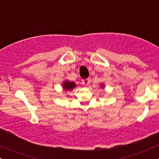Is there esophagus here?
<instances>
[{
  "instance_id": "esophagus-1",
  "label": "esophagus",
  "mask_w": 159,
  "mask_h": 159,
  "mask_svg": "<svg viewBox=\"0 0 159 159\" xmlns=\"http://www.w3.org/2000/svg\"><path fill=\"white\" fill-rule=\"evenodd\" d=\"M82 84H83L85 86H88L89 84V78H86V79L82 80Z\"/></svg>"
}]
</instances>
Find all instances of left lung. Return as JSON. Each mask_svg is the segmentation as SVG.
I'll list each match as a JSON object with an SVG mask.
<instances>
[{"instance_id": "8db88e82", "label": "left lung", "mask_w": 159, "mask_h": 159, "mask_svg": "<svg viewBox=\"0 0 159 159\" xmlns=\"http://www.w3.org/2000/svg\"><path fill=\"white\" fill-rule=\"evenodd\" d=\"M101 86H102V87H103V86H104V85H103V84H101Z\"/></svg>"}]
</instances>
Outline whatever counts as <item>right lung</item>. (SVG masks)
<instances>
[{"instance_id":"right-lung-1","label":"right lung","mask_w":159,"mask_h":159,"mask_svg":"<svg viewBox=\"0 0 159 159\" xmlns=\"http://www.w3.org/2000/svg\"><path fill=\"white\" fill-rule=\"evenodd\" d=\"M62 86L65 90H72L74 87H75L76 84L73 81L70 82L69 81H65L63 83Z\"/></svg>"}]
</instances>
